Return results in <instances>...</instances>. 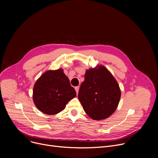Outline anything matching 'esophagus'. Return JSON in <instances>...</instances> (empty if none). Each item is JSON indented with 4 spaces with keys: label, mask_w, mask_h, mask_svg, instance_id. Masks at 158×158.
Here are the masks:
<instances>
[{
    "label": "esophagus",
    "mask_w": 158,
    "mask_h": 158,
    "mask_svg": "<svg viewBox=\"0 0 158 158\" xmlns=\"http://www.w3.org/2000/svg\"><path fill=\"white\" fill-rule=\"evenodd\" d=\"M79 89V86H76V88H75V89H76V93H77V94H78Z\"/></svg>",
    "instance_id": "34e87169"
}]
</instances>
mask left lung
Wrapping results in <instances>:
<instances>
[{"mask_svg":"<svg viewBox=\"0 0 158 158\" xmlns=\"http://www.w3.org/2000/svg\"><path fill=\"white\" fill-rule=\"evenodd\" d=\"M121 91L113 75L103 65L87 70L78 98L85 113L95 120L108 118L117 108Z\"/></svg>","mask_w":158,"mask_h":158,"instance_id":"obj_1","label":"left lung"}]
</instances>
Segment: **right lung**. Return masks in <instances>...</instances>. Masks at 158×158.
Returning a JSON list of instances; mask_svg holds the SVG:
<instances>
[{"label": "right lung", "instance_id": "right-lung-1", "mask_svg": "<svg viewBox=\"0 0 158 158\" xmlns=\"http://www.w3.org/2000/svg\"><path fill=\"white\" fill-rule=\"evenodd\" d=\"M75 97L76 90L61 69L44 72L33 88L32 98L35 106L40 111L49 115L63 111Z\"/></svg>", "mask_w": 158, "mask_h": 158}]
</instances>
